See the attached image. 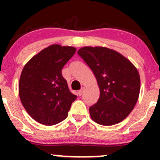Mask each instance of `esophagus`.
Instances as JSON below:
<instances>
[{"mask_svg":"<svg viewBox=\"0 0 160 160\" xmlns=\"http://www.w3.org/2000/svg\"><path fill=\"white\" fill-rule=\"evenodd\" d=\"M83 92H84V88H82L80 90H79L78 91V95H79V96H81V95H82V93H83Z\"/></svg>","mask_w":160,"mask_h":160,"instance_id":"34e87169","label":"esophagus"}]
</instances>
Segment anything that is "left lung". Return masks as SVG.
<instances>
[{"label": "left lung", "instance_id": "obj_1", "mask_svg": "<svg viewBox=\"0 0 160 160\" xmlns=\"http://www.w3.org/2000/svg\"><path fill=\"white\" fill-rule=\"evenodd\" d=\"M78 55L89 65L100 90L98 102L89 108L98 124L112 126L122 121L136 104L140 92V75L128 58L103 47H84Z\"/></svg>", "mask_w": 160, "mask_h": 160}]
</instances>
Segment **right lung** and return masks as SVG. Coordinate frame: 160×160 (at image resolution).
Returning a JSON list of instances; mask_svg holds the SVG:
<instances>
[{
  "label": "right lung",
  "mask_w": 160,
  "mask_h": 160,
  "mask_svg": "<svg viewBox=\"0 0 160 160\" xmlns=\"http://www.w3.org/2000/svg\"><path fill=\"white\" fill-rule=\"evenodd\" d=\"M76 50L68 46L50 45L24 66L19 82L20 100L39 123L52 126L68 117L77 96L69 90L62 69Z\"/></svg>",
  "instance_id": "add662e5"
}]
</instances>
